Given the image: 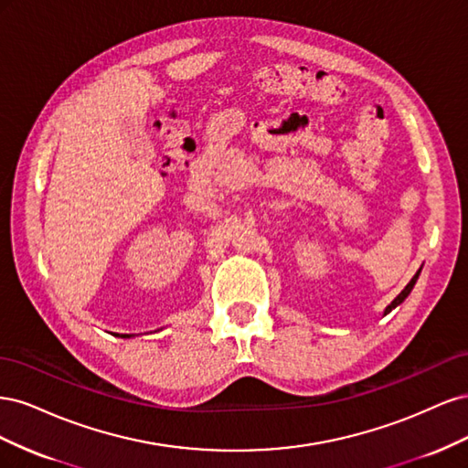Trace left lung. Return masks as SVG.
I'll return each mask as SVG.
<instances>
[{
  "label": "left lung",
  "instance_id": "1",
  "mask_svg": "<svg viewBox=\"0 0 468 468\" xmlns=\"http://www.w3.org/2000/svg\"><path fill=\"white\" fill-rule=\"evenodd\" d=\"M420 271H421V267L418 269V271H416V275L412 277V281H410V282H408V285H406V287L402 289V292H400L399 296H396V299H394V301H392V303H390V304H388V306L385 308V313H382V316H387V314L390 313V310H394L396 306H399V304H402V303L406 301V296H408L410 292H412V289H414V285H416V281H418V277H420Z\"/></svg>",
  "mask_w": 468,
  "mask_h": 468
}]
</instances>
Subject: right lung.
<instances>
[{"instance_id": "right-lung-1", "label": "right lung", "mask_w": 468, "mask_h": 468, "mask_svg": "<svg viewBox=\"0 0 468 468\" xmlns=\"http://www.w3.org/2000/svg\"><path fill=\"white\" fill-rule=\"evenodd\" d=\"M115 335H119V337H133V334H115Z\"/></svg>"}]
</instances>
